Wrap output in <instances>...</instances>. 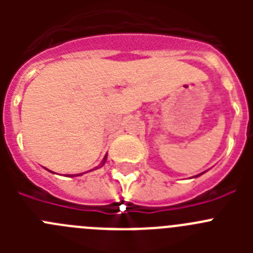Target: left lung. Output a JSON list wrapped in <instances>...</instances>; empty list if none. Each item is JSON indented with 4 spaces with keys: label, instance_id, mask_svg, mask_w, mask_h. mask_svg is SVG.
Returning <instances> with one entry per match:
<instances>
[{
    "label": "left lung",
    "instance_id": "obj_1",
    "mask_svg": "<svg viewBox=\"0 0 253 253\" xmlns=\"http://www.w3.org/2000/svg\"><path fill=\"white\" fill-rule=\"evenodd\" d=\"M198 176H199V175H198Z\"/></svg>",
    "mask_w": 253,
    "mask_h": 253
}]
</instances>
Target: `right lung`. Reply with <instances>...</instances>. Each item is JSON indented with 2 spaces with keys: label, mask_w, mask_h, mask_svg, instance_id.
<instances>
[{
  "label": "right lung",
  "mask_w": 253,
  "mask_h": 253,
  "mask_svg": "<svg viewBox=\"0 0 253 253\" xmlns=\"http://www.w3.org/2000/svg\"><path fill=\"white\" fill-rule=\"evenodd\" d=\"M105 162H106V156H105V157H104V160H102L101 165H100V166H99V167H101V166H102V165H104V163H105ZM96 169H97V167H96ZM77 176H80V175H77Z\"/></svg>",
  "instance_id": "right-lung-1"
}]
</instances>
